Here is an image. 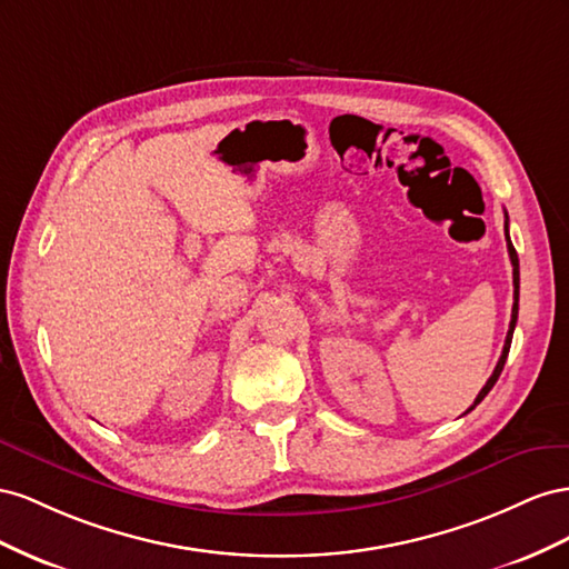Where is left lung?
<instances>
[{"label": "left lung", "instance_id": "1", "mask_svg": "<svg viewBox=\"0 0 569 569\" xmlns=\"http://www.w3.org/2000/svg\"><path fill=\"white\" fill-rule=\"evenodd\" d=\"M506 238H508V252H510V262H512V286H515V293H512L515 302H512V319H510V329H508V336H506V346H502L500 360H498V365H496V369H493V375L489 377V381H486V386L481 388L479 396L475 398V405H472V408H469L467 412H472V410L477 408V405H479V402H481L486 396H489L491 388L496 386V381H498V377H500L502 367H506L508 352H510V343H512V333H515V323H517V310H519V259H517V252H515L512 242H510V236H508V214H506Z\"/></svg>", "mask_w": 569, "mask_h": 569}]
</instances>
